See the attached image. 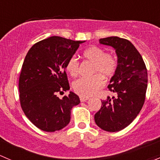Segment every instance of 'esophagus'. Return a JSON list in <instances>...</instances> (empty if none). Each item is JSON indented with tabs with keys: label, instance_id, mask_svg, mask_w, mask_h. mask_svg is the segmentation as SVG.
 I'll use <instances>...</instances> for the list:
<instances>
[{
	"label": "esophagus",
	"instance_id": "1",
	"mask_svg": "<svg viewBox=\"0 0 160 160\" xmlns=\"http://www.w3.org/2000/svg\"><path fill=\"white\" fill-rule=\"evenodd\" d=\"M87 100H88V97H82V96H81L80 97V101L82 102H86Z\"/></svg>",
	"mask_w": 160,
	"mask_h": 160
}]
</instances>
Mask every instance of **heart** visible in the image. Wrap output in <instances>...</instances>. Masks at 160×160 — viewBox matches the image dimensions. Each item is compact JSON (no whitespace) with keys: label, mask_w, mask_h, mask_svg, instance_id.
<instances>
[{"label":"heart","mask_w":160,"mask_h":160,"mask_svg":"<svg viewBox=\"0 0 160 160\" xmlns=\"http://www.w3.org/2000/svg\"><path fill=\"white\" fill-rule=\"evenodd\" d=\"M83 56L93 63V73H98L89 78H80L73 84L74 91L82 97H89L97 93L104 85L102 77L107 78L116 72L118 62L115 56L105 53L102 48L91 46L83 52ZM79 63L75 56H72L67 62L65 69L72 76L78 75Z\"/></svg>","instance_id":"obj_1"}]
</instances>
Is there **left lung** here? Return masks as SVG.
Wrapping results in <instances>:
<instances>
[{
	"instance_id": "8db88e82",
	"label": "left lung",
	"mask_w": 160,
	"mask_h": 160,
	"mask_svg": "<svg viewBox=\"0 0 160 160\" xmlns=\"http://www.w3.org/2000/svg\"><path fill=\"white\" fill-rule=\"evenodd\" d=\"M99 43L115 49L118 65L108 86L116 96L102 101L95 122L102 129L114 132L127 127L141 111L147 88V70L129 41L113 36L101 38Z\"/></svg>"
}]
</instances>
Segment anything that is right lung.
I'll return each instance as SVG.
<instances>
[{"label": "right lung", "mask_w": 160, "mask_h": 160, "mask_svg": "<svg viewBox=\"0 0 160 160\" xmlns=\"http://www.w3.org/2000/svg\"><path fill=\"white\" fill-rule=\"evenodd\" d=\"M85 41L52 36L34 44L28 52L19 78L21 106L38 129L55 132L71 119L72 107L80 103L74 92L61 99L58 93L70 89L65 65Z\"/></svg>", "instance_id": "obj_1"}]
</instances>
